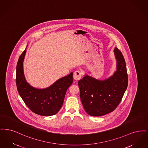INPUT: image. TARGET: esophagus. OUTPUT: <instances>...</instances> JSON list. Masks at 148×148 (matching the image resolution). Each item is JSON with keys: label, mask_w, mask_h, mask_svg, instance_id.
Instances as JSON below:
<instances>
[{"label": "esophagus", "mask_w": 148, "mask_h": 148, "mask_svg": "<svg viewBox=\"0 0 148 148\" xmlns=\"http://www.w3.org/2000/svg\"><path fill=\"white\" fill-rule=\"evenodd\" d=\"M82 77V72L81 71H75L73 73V78L74 79L78 81Z\"/></svg>", "instance_id": "34e87169"}]
</instances>
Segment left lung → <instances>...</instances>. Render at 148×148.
Masks as SVG:
<instances>
[{
  "label": "left lung",
  "mask_w": 148,
  "mask_h": 148,
  "mask_svg": "<svg viewBox=\"0 0 148 148\" xmlns=\"http://www.w3.org/2000/svg\"><path fill=\"white\" fill-rule=\"evenodd\" d=\"M116 71L103 80L87 75L78 81L80 98L86 113L99 116L113 112L121 102L127 90L128 78L125 60L117 47L114 49Z\"/></svg>",
  "instance_id": "1"
}]
</instances>
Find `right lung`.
<instances>
[{"label":"right lung","mask_w":148,"mask_h":148,"mask_svg":"<svg viewBox=\"0 0 148 148\" xmlns=\"http://www.w3.org/2000/svg\"><path fill=\"white\" fill-rule=\"evenodd\" d=\"M26 52V48L20 56L16 65V84L19 94L34 113L40 116L55 115L61 108L66 92L73 83V72L58 79L47 88L34 87L26 81L24 73Z\"/></svg>","instance_id":"add662e5"}]
</instances>
